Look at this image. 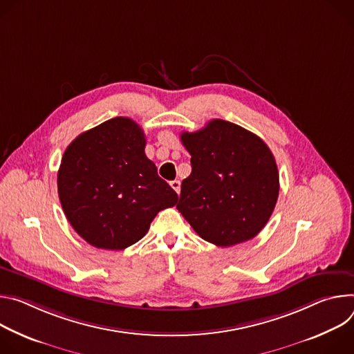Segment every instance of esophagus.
<instances>
[{
    "label": "esophagus",
    "instance_id": "1",
    "mask_svg": "<svg viewBox=\"0 0 354 354\" xmlns=\"http://www.w3.org/2000/svg\"><path fill=\"white\" fill-rule=\"evenodd\" d=\"M170 185H171V188L177 192V194H180V189H181V184H180V181L178 180H174V181H171L170 183Z\"/></svg>",
    "mask_w": 354,
    "mask_h": 354
}]
</instances>
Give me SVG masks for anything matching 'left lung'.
<instances>
[{
  "mask_svg": "<svg viewBox=\"0 0 354 354\" xmlns=\"http://www.w3.org/2000/svg\"><path fill=\"white\" fill-rule=\"evenodd\" d=\"M191 174L183 180L177 209L200 236L216 246L248 242L268 222L280 189L268 146L248 129L212 120L183 132Z\"/></svg>",
  "mask_w": 354,
  "mask_h": 354,
  "instance_id": "8db88e82",
  "label": "left lung"
}]
</instances>
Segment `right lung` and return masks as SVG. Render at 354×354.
Masks as SVG:
<instances>
[{"label": "right lung", "mask_w": 354, "mask_h": 354, "mask_svg": "<svg viewBox=\"0 0 354 354\" xmlns=\"http://www.w3.org/2000/svg\"><path fill=\"white\" fill-rule=\"evenodd\" d=\"M142 128L116 116L78 135L64 150L57 191L73 229L94 248L122 250L140 241L177 192L145 154Z\"/></svg>", "instance_id": "right-lung-1"}]
</instances>
